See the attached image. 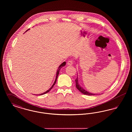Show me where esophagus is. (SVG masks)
<instances>
[{"label": "esophagus", "instance_id": "34e87169", "mask_svg": "<svg viewBox=\"0 0 132 132\" xmlns=\"http://www.w3.org/2000/svg\"><path fill=\"white\" fill-rule=\"evenodd\" d=\"M73 64V61L72 60H69V61H68V62H67V65H69V66L72 65Z\"/></svg>", "mask_w": 132, "mask_h": 132}]
</instances>
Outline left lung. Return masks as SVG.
Masks as SVG:
<instances>
[{
  "label": "left lung",
  "mask_w": 132,
  "mask_h": 132,
  "mask_svg": "<svg viewBox=\"0 0 132 132\" xmlns=\"http://www.w3.org/2000/svg\"><path fill=\"white\" fill-rule=\"evenodd\" d=\"M76 82V88H77V89L81 92L82 94L85 95H94L96 94H92V93H90L89 92H87V90H86L85 89H84L82 88V87L80 85L79 83V81H78V77H77V79L75 80Z\"/></svg>",
  "instance_id": "8db88e82"
}]
</instances>
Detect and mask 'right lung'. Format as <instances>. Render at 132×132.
Returning <instances> with one entry per match:
<instances>
[{
	"label": "right lung",
	"instance_id": "1",
	"mask_svg": "<svg viewBox=\"0 0 132 132\" xmlns=\"http://www.w3.org/2000/svg\"><path fill=\"white\" fill-rule=\"evenodd\" d=\"M30 29H28V30H27L26 31H28V30H29ZM65 65H66V62H64L63 63H62L59 66V67H58V68L57 69V71L56 74V78H55V81L54 82V83H53V84L52 85V86H51V87L49 89H48L47 90H46L45 92H44V93H43V94H38V95H43V94H46V93H47L48 92H49L50 91V90L53 88V86H54V85L55 84V83H56V82L57 79V77H58V76L59 75V71H60V70L63 67H64V66H65Z\"/></svg>",
	"mask_w": 132,
	"mask_h": 132
}]
</instances>
